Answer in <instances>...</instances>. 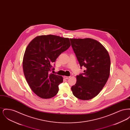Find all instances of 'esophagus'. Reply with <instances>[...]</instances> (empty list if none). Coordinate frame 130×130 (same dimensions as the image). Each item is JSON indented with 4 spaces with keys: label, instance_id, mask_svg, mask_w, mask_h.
Wrapping results in <instances>:
<instances>
[{
    "label": "esophagus",
    "instance_id": "34e87169",
    "mask_svg": "<svg viewBox=\"0 0 130 130\" xmlns=\"http://www.w3.org/2000/svg\"><path fill=\"white\" fill-rule=\"evenodd\" d=\"M70 77V76H64V78L65 79H68Z\"/></svg>",
    "mask_w": 130,
    "mask_h": 130
}]
</instances>
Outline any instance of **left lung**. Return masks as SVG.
<instances>
[{"label": "left lung", "instance_id": "8db88e82", "mask_svg": "<svg viewBox=\"0 0 130 130\" xmlns=\"http://www.w3.org/2000/svg\"><path fill=\"white\" fill-rule=\"evenodd\" d=\"M70 39L80 67H85L83 74L76 76V84L71 90L78 99H92L100 92L109 77V54L101 44L92 38Z\"/></svg>", "mask_w": 130, "mask_h": 130}]
</instances>
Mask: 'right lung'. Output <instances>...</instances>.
I'll list each match as a JSON object with an SVG mask.
<instances>
[{
  "mask_svg": "<svg viewBox=\"0 0 130 130\" xmlns=\"http://www.w3.org/2000/svg\"><path fill=\"white\" fill-rule=\"evenodd\" d=\"M70 46L68 38L52 35L37 36L27 46L22 62L23 72L29 86L39 97L50 99L58 93L63 78L50 73L54 70L52 65Z\"/></svg>",
  "mask_w": 130,
  "mask_h": 130,
  "instance_id": "1",
  "label": "right lung"
}]
</instances>
